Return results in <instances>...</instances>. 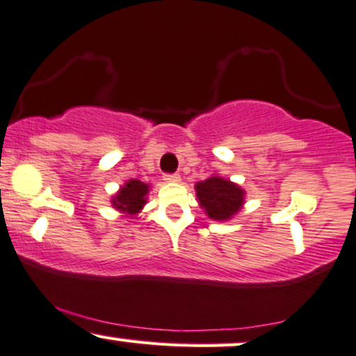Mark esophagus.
Here are the masks:
<instances>
[{"instance_id": "esophagus-1", "label": "esophagus", "mask_w": 356, "mask_h": 356, "mask_svg": "<svg viewBox=\"0 0 356 356\" xmlns=\"http://www.w3.org/2000/svg\"><path fill=\"white\" fill-rule=\"evenodd\" d=\"M163 179H165L166 183H179V181H181V177H179L178 173H175V175H165V178H163Z\"/></svg>"}]
</instances>
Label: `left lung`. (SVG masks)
I'll return each mask as SVG.
<instances>
[{
    "label": "left lung",
    "instance_id": "obj_1",
    "mask_svg": "<svg viewBox=\"0 0 356 356\" xmlns=\"http://www.w3.org/2000/svg\"><path fill=\"white\" fill-rule=\"evenodd\" d=\"M198 204L203 208L208 218L215 221H228L243 208L246 191L236 183L211 175L204 181L195 185Z\"/></svg>",
    "mask_w": 356,
    "mask_h": 356
}]
</instances>
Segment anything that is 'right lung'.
I'll list each match as a JSON object with an SVG mask.
<instances>
[{"label": "right lung", "instance_id": "obj_1", "mask_svg": "<svg viewBox=\"0 0 356 356\" xmlns=\"http://www.w3.org/2000/svg\"><path fill=\"white\" fill-rule=\"evenodd\" d=\"M148 183L140 181V179H128L120 190L111 196V207L124 216H135L143 210L149 193Z\"/></svg>", "mask_w": 356, "mask_h": 356}]
</instances>
